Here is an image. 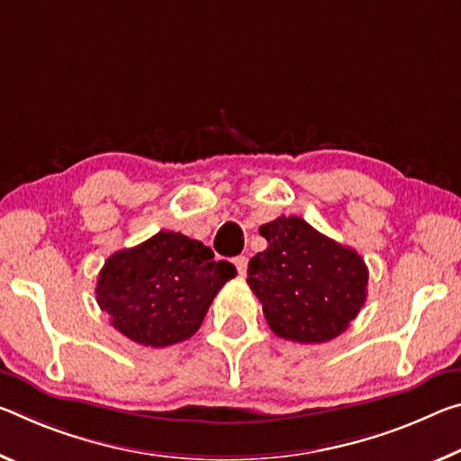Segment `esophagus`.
Segmentation results:
<instances>
[{
  "instance_id": "34e87169",
  "label": "esophagus",
  "mask_w": 461,
  "mask_h": 461,
  "mask_svg": "<svg viewBox=\"0 0 461 461\" xmlns=\"http://www.w3.org/2000/svg\"><path fill=\"white\" fill-rule=\"evenodd\" d=\"M233 265H236L240 275H246V268H248V258L246 257H236V258H233Z\"/></svg>"
}]
</instances>
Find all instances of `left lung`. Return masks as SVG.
<instances>
[{
  "label": "left lung",
  "mask_w": 461,
  "mask_h": 461,
  "mask_svg": "<svg viewBox=\"0 0 461 461\" xmlns=\"http://www.w3.org/2000/svg\"><path fill=\"white\" fill-rule=\"evenodd\" d=\"M267 250L248 262V285L267 324L294 342H328L348 328L367 299V267L353 248L313 230L302 217L260 225Z\"/></svg>",
  "instance_id": "left-lung-1"
}]
</instances>
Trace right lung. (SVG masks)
Segmentation results:
<instances>
[{
	"label": "right lung",
	"instance_id": "add662e5",
	"mask_svg": "<svg viewBox=\"0 0 461 461\" xmlns=\"http://www.w3.org/2000/svg\"><path fill=\"white\" fill-rule=\"evenodd\" d=\"M213 257L199 240L159 231L104 262L96 302L129 340L176 345L199 330L217 291L236 276L231 262Z\"/></svg>",
	"mask_w": 461,
	"mask_h": 461
}]
</instances>
